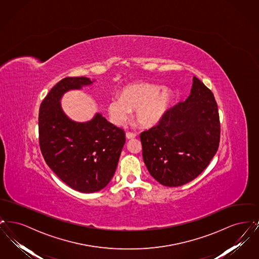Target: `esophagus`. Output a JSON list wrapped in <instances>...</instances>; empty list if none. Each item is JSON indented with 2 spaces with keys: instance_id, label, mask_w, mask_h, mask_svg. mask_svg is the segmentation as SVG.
I'll return each mask as SVG.
<instances>
[{
  "instance_id": "obj_1",
  "label": "esophagus",
  "mask_w": 259,
  "mask_h": 259,
  "mask_svg": "<svg viewBox=\"0 0 259 259\" xmlns=\"http://www.w3.org/2000/svg\"><path fill=\"white\" fill-rule=\"evenodd\" d=\"M136 134L135 133H133V132H127L126 133V138L127 139H134V138H136Z\"/></svg>"
}]
</instances>
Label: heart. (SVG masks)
Instances as JSON below:
<instances>
[{"mask_svg": "<svg viewBox=\"0 0 259 259\" xmlns=\"http://www.w3.org/2000/svg\"><path fill=\"white\" fill-rule=\"evenodd\" d=\"M171 93L167 89L148 83H138L126 87L119 96H113L108 103V112L111 121L123 125L135 111L137 122L149 128L158 123L170 102Z\"/></svg>", "mask_w": 259, "mask_h": 259, "instance_id": "b5f03b06", "label": "heart"}]
</instances>
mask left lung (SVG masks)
Listing matches in <instances>:
<instances>
[{"label": "left lung", "mask_w": 259, "mask_h": 259, "mask_svg": "<svg viewBox=\"0 0 259 259\" xmlns=\"http://www.w3.org/2000/svg\"><path fill=\"white\" fill-rule=\"evenodd\" d=\"M140 138L144 162L159 184L181 186L191 182L220 146V114L212 92L194 76L188 98L165 111Z\"/></svg>", "instance_id": "left-lung-1"}]
</instances>
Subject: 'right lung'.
Wrapping results in <instances>:
<instances>
[{"instance_id": "obj_1", "label": "right lung", "mask_w": 259, "mask_h": 259, "mask_svg": "<svg viewBox=\"0 0 259 259\" xmlns=\"http://www.w3.org/2000/svg\"><path fill=\"white\" fill-rule=\"evenodd\" d=\"M92 82L84 76L63 78L44 99L38 112V142L45 161L62 182L83 193L99 191L111 182L126 141L123 129L101 113L80 123L62 111L65 92Z\"/></svg>"}]
</instances>
